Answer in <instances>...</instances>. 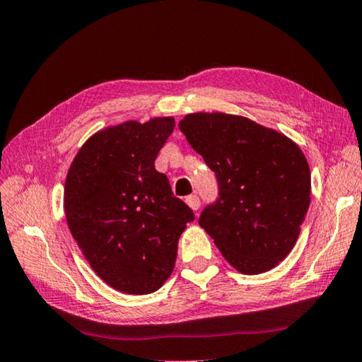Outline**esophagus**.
<instances>
[{
	"label": "esophagus",
	"instance_id": "obj_1",
	"mask_svg": "<svg viewBox=\"0 0 362 362\" xmlns=\"http://www.w3.org/2000/svg\"><path fill=\"white\" fill-rule=\"evenodd\" d=\"M185 202L188 204L189 207H192V209L194 210V212H196V210H198V209H199V206H201V201H199V198H198V196H194V194H192V196H187Z\"/></svg>",
	"mask_w": 362,
	"mask_h": 362
}]
</instances>
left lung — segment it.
Listing matches in <instances>:
<instances>
[{"label": "left lung", "instance_id": "obj_1", "mask_svg": "<svg viewBox=\"0 0 362 362\" xmlns=\"http://www.w3.org/2000/svg\"><path fill=\"white\" fill-rule=\"evenodd\" d=\"M179 128L218 183V198L204 207L199 225L242 274L277 266L298 240L310 204L302 150L239 115L189 114Z\"/></svg>", "mask_w": 362, "mask_h": 362}]
</instances>
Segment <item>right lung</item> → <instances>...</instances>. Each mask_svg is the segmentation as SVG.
I'll return each mask as SVG.
<instances>
[{
    "label": "right lung",
    "instance_id": "add662e5",
    "mask_svg": "<svg viewBox=\"0 0 362 362\" xmlns=\"http://www.w3.org/2000/svg\"><path fill=\"white\" fill-rule=\"evenodd\" d=\"M173 117L127 122L83 144L68 170L64 214L93 271L115 290L150 294L173 274L177 245L193 210L175 198L156 155Z\"/></svg>",
    "mask_w": 362,
    "mask_h": 362
}]
</instances>
